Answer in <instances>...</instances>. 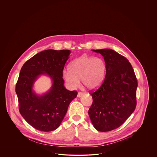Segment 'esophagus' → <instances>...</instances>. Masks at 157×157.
I'll use <instances>...</instances> for the list:
<instances>
[{
    "label": "esophagus",
    "instance_id": "34e87169",
    "mask_svg": "<svg viewBox=\"0 0 157 157\" xmlns=\"http://www.w3.org/2000/svg\"><path fill=\"white\" fill-rule=\"evenodd\" d=\"M83 94H84V93H82V92H78V95H77V97H78V98H80V97H81Z\"/></svg>",
    "mask_w": 157,
    "mask_h": 157
}]
</instances>
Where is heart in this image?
Instances as JSON below:
<instances>
[{
  "label": "heart",
  "mask_w": 157,
  "mask_h": 157,
  "mask_svg": "<svg viewBox=\"0 0 157 157\" xmlns=\"http://www.w3.org/2000/svg\"><path fill=\"white\" fill-rule=\"evenodd\" d=\"M106 66L99 57L82 55L70 64L69 69L63 71V78L71 88L79 85V79L89 90L99 87L104 81Z\"/></svg>",
  "instance_id": "obj_1"
}]
</instances>
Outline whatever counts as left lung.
Segmentation results:
<instances>
[{
  "label": "left lung",
  "instance_id": "obj_1",
  "mask_svg": "<svg viewBox=\"0 0 157 157\" xmlns=\"http://www.w3.org/2000/svg\"><path fill=\"white\" fill-rule=\"evenodd\" d=\"M92 51L104 56L106 70L102 86L91 93L93 104L88 114L96 129L110 131L121 126L135 110L137 80L124 56L109 49Z\"/></svg>",
  "mask_w": 157,
  "mask_h": 157
}]
</instances>
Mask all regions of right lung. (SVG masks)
Here are the masks:
<instances>
[{
	"label": "right lung",
	"mask_w": 157,
	"mask_h": 157,
	"mask_svg": "<svg viewBox=\"0 0 157 157\" xmlns=\"http://www.w3.org/2000/svg\"><path fill=\"white\" fill-rule=\"evenodd\" d=\"M69 50H45L38 53L22 66L16 87L19 111L36 129L49 132L57 129L63 121L70 102L78 94L64 86L63 71L69 58ZM47 75L53 81L50 90L42 95L33 90L36 80Z\"/></svg>",
	"instance_id": "right-lung-1"
}]
</instances>
